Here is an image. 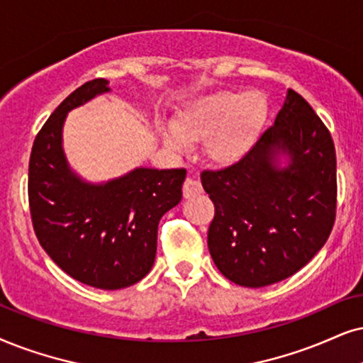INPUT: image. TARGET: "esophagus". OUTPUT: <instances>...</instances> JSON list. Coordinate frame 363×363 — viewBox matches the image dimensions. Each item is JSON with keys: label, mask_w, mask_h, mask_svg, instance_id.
Segmentation results:
<instances>
[{"label": "esophagus", "mask_w": 363, "mask_h": 363, "mask_svg": "<svg viewBox=\"0 0 363 363\" xmlns=\"http://www.w3.org/2000/svg\"><path fill=\"white\" fill-rule=\"evenodd\" d=\"M203 192V186L201 182L194 177H187L184 181V186H182V194H184L186 199H191V197H196L197 194Z\"/></svg>", "instance_id": "obj_1"}]
</instances>
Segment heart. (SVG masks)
Listing matches in <instances>:
<instances>
[{
    "label": "heart",
    "mask_w": 363,
    "mask_h": 363,
    "mask_svg": "<svg viewBox=\"0 0 363 363\" xmlns=\"http://www.w3.org/2000/svg\"><path fill=\"white\" fill-rule=\"evenodd\" d=\"M264 99L258 94L219 90L199 99L176 121L160 128L164 144L187 150L189 142L204 139V154L218 164H231L247 152L264 125Z\"/></svg>",
    "instance_id": "1"
}]
</instances>
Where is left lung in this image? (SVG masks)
Returning a JSON list of instances; mask_svg holds the SVG:
<instances>
[{
	"label": "left lung",
	"instance_id": "left-lung-1",
	"mask_svg": "<svg viewBox=\"0 0 363 363\" xmlns=\"http://www.w3.org/2000/svg\"><path fill=\"white\" fill-rule=\"evenodd\" d=\"M287 157V166L279 164ZM214 203L208 246L214 264L240 286L290 278L322 250L337 209V157L328 128L288 90L277 121L245 157L203 171Z\"/></svg>",
	"mask_w": 363,
	"mask_h": 363
}]
</instances>
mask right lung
Returning <instances> with one entry per match:
<instances>
[{"label": "right lung", "mask_w": 363, "mask_h": 363, "mask_svg": "<svg viewBox=\"0 0 363 363\" xmlns=\"http://www.w3.org/2000/svg\"><path fill=\"white\" fill-rule=\"evenodd\" d=\"M95 79L72 91L41 127L28 167V201L41 247L77 281L121 290L152 268L160 218L182 199L186 169L137 167L91 184L68 166L62 145L67 113L108 91Z\"/></svg>", "instance_id": "1"}]
</instances>
